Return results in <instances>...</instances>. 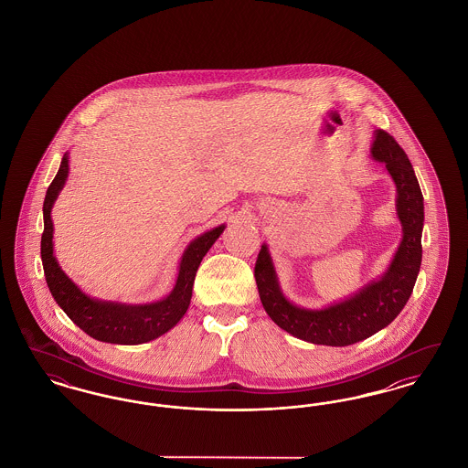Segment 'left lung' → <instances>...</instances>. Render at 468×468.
Masks as SVG:
<instances>
[{
  "instance_id": "left-lung-1",
  "label": "left lung",
  "mask_w": 468,
  "mask_h": 468,
  "mask_svg": "<svg viewBox=\"0 0 468 468\" xmlns=\"http://www.w3.org/2000/svg\"><path fill=\"white\" fill-rule=\"evenodd\" d=\"M370 154L386 165L397 186L395 205L401 224L400 245L378 279L324 309H305L284 296L268 245H261L258 254L254 277L261 303L277 326L300 340L335 347L356 344L386 328L414 290L423 258V193L409 157L391 134L378 130Z\"/></svg>"
}]
</instances>
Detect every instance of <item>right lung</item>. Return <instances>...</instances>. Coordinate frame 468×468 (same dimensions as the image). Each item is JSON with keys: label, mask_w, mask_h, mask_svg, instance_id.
Listing matches in <instances>:
<instances>
[{"label": "right lung", "mask_w": 468, "mask_h": 468, "mask_svg": "<svg viewBox=\"0 0 468 468\" xmlns=\"http://www.w3.org/2000/svg\"><path fill=\"white\" fill-rule=\"evenodd\" d=\"M68 153L61 159L59 170L52 184L47 189L44 201V233H42V263H44L45 281L54 296L56 303L65 311L68 317L86 334L109 344L136 346L151 342L157 336L170 332L182 315L187 311L193 296V284L197 270L200 267L203 256L221 237L226 224H221L210 231L201 233L186 247L180 263L174 290L163 300L153 303H121L98 300L80 290L67 273L61 270L54 256V224H52V207L58 200L61 189L65 187L68 172Z\"/></svg>", "instance_id": "right-lung-1"}]
</instances>
